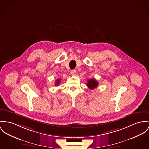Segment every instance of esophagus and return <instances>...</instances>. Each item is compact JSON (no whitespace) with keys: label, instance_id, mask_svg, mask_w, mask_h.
Masks as SVG:
<instances>
[{"label":"esophagus","instance_id":"1","mask_svg":"<svg viewBox=\"0 0 149 149\" xmlns=\"http://www.w3.org/2000/svg\"><path fill=\"white\" fill-rule=\"evenodd\" d=\"M71 74L72 75H75L76 74H77V71L75 70H72L71 71Z\"/></svg>","mask_w":149,"mask_h":149}]
</instances>
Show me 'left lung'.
<instances>
[{"mask_svg":"<svg viewBox=\"0 0 149 149\" xmlns=\"http://www.w3.org/2000/svg\"><path fill=\"white\" fill-rule=\"evenodd\" d=\"M98 82L95 80V79H91L88 80L87 83V86L91 90H93L97 87Z\"/></svg>","mask_w":149,"mask_h":149,"instance_id":"8db88e82","label":"left lung"}]
</instances>
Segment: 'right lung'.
Returning a JSON list of instances; mask_svg holds the SVG:
<instances>
[{"label": "right lung", "mask_w": 149, "mask_h": 149, "mask_svg": "<svg viewBox=\"0 0 149 149\" xmlns=\"http://www.w3.org/2000/svg\"><path fill=\"white\" fill-rule=\"evenodd\" d=\"M61 83V79H58L56 81V86H58L59 84V83Z\"/></svg>", "instance_id": "obj_1"}]
</instances>
